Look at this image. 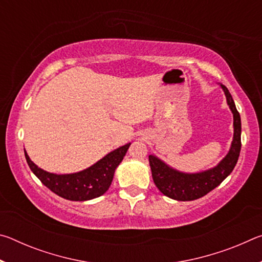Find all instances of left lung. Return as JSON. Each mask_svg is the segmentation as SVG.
<instances>
[{
  "mask_svg": "<svg viewBox=\"0 0 262 262\" xmlns=\"http://www.w3.org/2000/svg\"><path fill=\"white\" fill-rule=\"evenodd\" d=\"M221 86L224 90L228 105L233 113L234 133L231 149L219 165L208 171L200 172V173L188 174L173 170L152 155L149 156V163L150 167H151L155 185L164 195L173 199V200L192 201L205 196L206 194L216 188L222 181L227 178L232 172L233 167L236 166L242 148L241 115H239L227 86L223 84H221Z\"/></svg>",
  "mask_w": 262,
  "mask_h": 262,
  "instance_id": "8db88e82",
  "label": "left lung"
}]
</instances>
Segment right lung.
Instances as JSON below:
<instances>
[{"label":"right lung","instance_id":"add662e5","mask_svg":"<svg viewBox=\"0 0 262 262\" xmlns=\"http://www.w3.org/2000/svg\"><path fill=\"white\" fill-rule=\"evenodd\" d=\"M130 143L106 155L99 162L86 170L73 174H54L41 170L31 161L25 151V158L31 171L53 193L70 201H86L98 198L108 189L114 171L121 163Z\"/></svg>","mask_w":262,"mask_h":262}]
</instances>
